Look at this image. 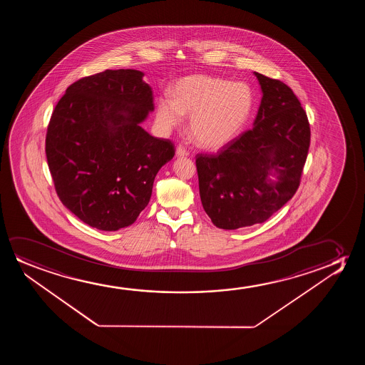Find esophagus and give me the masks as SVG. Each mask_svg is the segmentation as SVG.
Returning a JSON list of instances; mask_svg holds the SVG:
<instances>
[{"label": "esophagus", "mask_w": 365, "mask_h": 365, "mask_svg": "<svg viewBox=\"0 0 365 365\" xmlns=\"http://www.w3.org/2000/svg\"><path fill=\"white\" fill-rule=\"evenodd\" d=\"M188 155H190V152L185 150L183 145H178V147H177V150H175V155H177V157H187Z\"/></svg>", "instance_id": "1"}]
</instances>
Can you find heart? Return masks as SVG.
Listing matches in <instances>:
<instances>
[{"mask_svg": "<svg viewBox=\"0 0 365 365\" xmlns=\"http://www.w3.org/2000/svg\"><path fill=\"white\" fill-rule=\"evenodd\" d=\"M253 107V92L245 82H230L208 75L180 78L172 88V98L157 101L155 120L170 132L190 117V132L205 148H220L240 133Z\"/></svg>", "mask_w": 365, "mask_h": 365, "instance_id": "heart-1", "label": "heart"}]
</instances>
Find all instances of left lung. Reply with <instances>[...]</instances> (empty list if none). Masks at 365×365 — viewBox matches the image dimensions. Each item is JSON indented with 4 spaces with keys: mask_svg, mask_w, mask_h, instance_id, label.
<instances>
[{
    "mask_svg": "<svg viewBox=\"0 0 365 365\" xmlns=\"http://www.w3.org/2000/svg\"><path fill=\"white\" fill-rule=\"evenodd\" d=\"M255 75L263 97L253 127L217 155L195 157L202 205L222 230L263 223L280 210L299 187L309 150V122L294 92L282 81Z\"/></svg>",
    "mask_w": 365,
    "mask_h": 365,
    "instance_id": "1",
    "label": "left lung"
}]
</instances>
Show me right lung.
Masks as SVG:
<instances>
[{"label":"right lung","instance_id":"right-lung-1","mask_svg":"<svg viewBox=\"0 0 365 365\" xmlns=\"http://www.w3.org/2000/svg\"><path fill=\"white\" fill-rule=\"evenodd\" d=\"M137 70H106L66 90L51 115L46 157L56 193L86 225L118 230L132 225L152 195L155 175L175 155L170 140L140 122L153 92Z\"/></svg>","mask_w":365,"mask_h":365}]
</instances>
